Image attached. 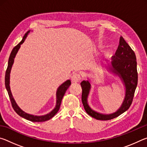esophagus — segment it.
I'll list each match as a JSON object with an SVG mask.
<instances>
[{
    "label": "esophagus",
    "mask_w": 147,
    "mask_h": 147,
    "mask_svg": "<svg viewBox=\"0 0 147 147\" xmlns=\"http://www.w3.org/2000/svg\"><path fill=\"white\" fill-rule=\"evenodd\" d=\"M81 76L78 73H74L71 76V82L72 83H78L80 81Z\"/></svg>",
    "instance_id": "34e87169"
}]
</instances>
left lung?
<instances>
[{
  "label": "left lung",
  "mask_w": 147,
  "mask_h": 147,
  "mask_svg": "<svg viewBox=\"0 0 147 147\" xmlns=\"http://www.w3.org/2000/svg\"><path fill=\"white\" fill-rule=\"evenodd\" d=\"M109 70L117 75L125 87V96L121 106L115 113L102 114L96 112L89 107L88 97L91 89V84L88 80H84L80 85L82 88V102L87 113L97 120L107 121L117 117L125 112L130 108L134 98V93L138 85V71L136 54L126 43L123 37H121L119 45L115 55L112 56Z\"/></svg>",
  "instance_id": "left-lung-1"
}]
</instances>
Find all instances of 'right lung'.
<instances>
[{"label":"right lung","mask_w":147,"mask_h":147,"mask_svg":"<svg viewBox=\"0 0 147 147\" xmlns=\"http://www.w3.org/2000/svg\"><path fill=\"white\" fill-rule=\"evenodd\" d=\"M29 32L30 31H28L25 34H24L22 41L20 42L13 49V50H12L11 53L10 54V56H9V58L8 59V67H7V69H6V74H5V86H6V90L8 91L9 97V99H10V101L11 103V106L13 107L15 111H16V112L18 114L19 116H21L22 117H23L24 119H27V120L30 121L32 122H44V121L49 120V119H51V118H53V117L57 113V112H58L59 108H60L62 98H63L64 94L67 91V89L69 88V87L70 86L71 82V80H68L65 82L64 83L62 84L59 87L56 92V105L55 108H54L53 111H51V112L49 113L48 114H47V115H41V116L30 115V114H28L26 112H24V111L22 110V109L19 108L18 105L17 104V103L16 102V101H15L13 96H12L11 92L10 90V87H9V75H10L11 69L12 65L13 63L15 57H16V54L17 53V52H18L20 47H21V45L24 43V40H25V39L27 37V35L28 34Z\"/></svg>","instance_id":"1"}]
</instances>
